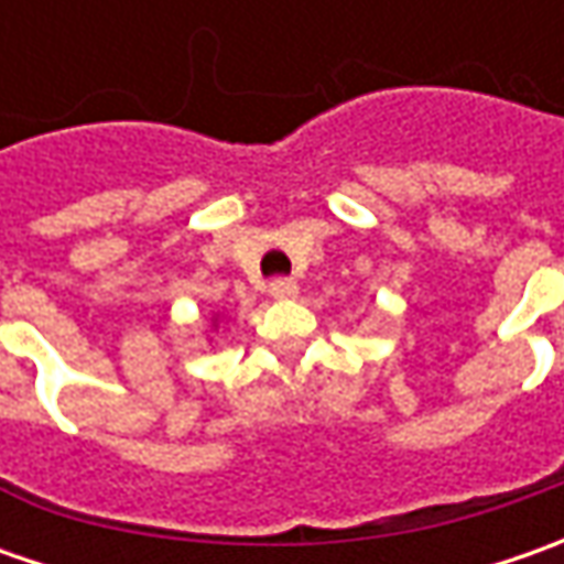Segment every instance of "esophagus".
<instances>
[{
	"label": "esophagus",
	"instance_id": "obj_1",
	"mask_svg": "<svg viewBox=\"0 0 564 564\" xmlns=\"http://www.w3.org/2000/svg\"><path fill=\"white\" fill-rule=\"evenodd\" d=\"M270 294H272V297H279V301L297 297V282H292V279H272Z\"/></svg>",
	"mask_w": 564,
	"mask_h": 564
}]
</instances>
